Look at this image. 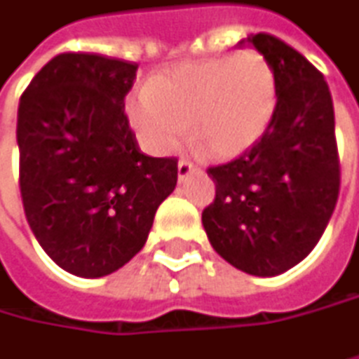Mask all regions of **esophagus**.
<instances>
[{"mask_svg":"<svg viewBox=\"0 0 359 359\" xmlns=\"http://www.w3.org/2000/svg\"><path fill=\"white\" fill-rule=\"evenodd\" d=\"M197 168L189 162V160H180L179 162V180H184L189 175H193Z\"/></svg>","mask_w":359,"mask_h":359,"instance_id":"1","label":"esophagus"}]
</instances>
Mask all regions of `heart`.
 Masks as SVG:
<instances>
[{
	"mask_svg": "<svg viewBox=\"0 0 359 359\" xmlns=\"http://www.w3.org/2000/svg\"><path fill=\"white\" fill-rule=\"evenodd\" d=\"M277 76L257 50L182 61L135 86L125 114L142 146L172 154L189 137L210 160H232L255 147L277 113Z\"/></svg>",
	"mask_w": 359,
	"mask_h": 359,
	"instance_id": "1",
	"label": "heart"
}]
</instances>
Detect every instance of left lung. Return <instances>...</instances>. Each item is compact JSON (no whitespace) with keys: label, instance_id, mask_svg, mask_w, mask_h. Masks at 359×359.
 Instances as JSON below:
<instances>
[{"label":"left lung","instance_id":"left-lung-1","mask_svg":"<svg viewBox=\"0 0 359 359\" xmlns=\"http://www.w3.org/2000/svg\"><path fill=\"white\" fill-rule=\"evenodd\" d=\"M277 76V113L255 147L212 166L215 199L203 215L213 250L236 269L273 277L320 241L339 197L335 113L323 74L277 36L246 39Z\"/></svg>","mask_w":359,"mask_h":359}]
</instances>
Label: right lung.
<instances>
[{
    "label": "right lung",
    "mask_w": 359,
    "mask_h": 359,
    "mask_svg": "<svg viewBox=\"0 0 359 359\" xmlns=\"http://www.w3.org/2000/svg\"><path fill=\"white\" fill-rule=\"evenodd\" d=\"M137 63L61 53L18 107L20 193L39 245L78 277L121 269L177 187V158L146 156L125 114Z\"/></svg>",
    "instance_id": "1"
}]
</instances>
